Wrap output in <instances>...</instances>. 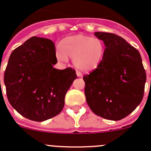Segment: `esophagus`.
I'll use <instances>...</instances> for the list:
<instances>
[{"label": "esophagus", "instance_id": "obj_1", "mask_svg": "<svg viewBox=\"0 0 151 151\" xmlns=\"http://www.w3.org/2000/svg\"><path fill=\"white\" fill-rule=\"evenodd\" d=\"M76 75L78 77H82V76H83V75L82 74V73H80L79 71H76Z\"/></svg>", "mask_w": 151, "mask_h": 151}]
</instances>
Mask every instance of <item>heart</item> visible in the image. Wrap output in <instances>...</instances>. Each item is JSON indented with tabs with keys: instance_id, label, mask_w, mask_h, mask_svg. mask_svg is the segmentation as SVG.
<instances>
[{
	"instance_id": "b5f03b06",
	"label": "heart",
	"mask_w": 151,
	"mask_h": 151,
	"mask_svg": "<svg viewBox=\"0 0 151 151\" xmlns=\"http://www.w3.org/2000/svg\"><path fill=\"white\" fill-rule=\"evenodd\" d=\"M102 40L90 36L77 35L65 38L56 50L57 59L62 62L73 58L77 69L84 72L93 71L102 63L105 53Z\"/></svg>"
}]
</instances>
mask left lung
I'll return each instance as SVG.
<instances>
[{"instance_id": "8db88e82", "label": "left lung", "mask_w": 151, "mask_h": 151, "mask_svg": "<svg viewBox=\"0 0 151 151\" xmlns=\"http://www.w3.org/2000/svg\"><path fill=\"white\" fill-rule=\"evenodd\" d=\"M105 44L101 64L84 76L85 94L91 110L110 120H120L143 99L146 73L140 53L120 36L97 32Z\"/></svg>"}]
</instances>
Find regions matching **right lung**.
Listing matches in <instances>:
<instances>
[{
	"label": "right lung",
	"instance_id": "1",
	"mask_svg": "<svg viewBox=\"0 0 151 151\" xmlns=\"http://www.w3.org/2000/svg\"><path fill=\"white\" fill-rule=\"evenodd\" d=\"M57 62L55 45L47 38L32 37L12 52L4 81L8 101L22 116L42 122L63 110L77 76L72 68L53 67Z\"/></svg>",
	"mask_w": 151,
	"mask_h": 151
}]
</instances>
